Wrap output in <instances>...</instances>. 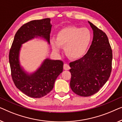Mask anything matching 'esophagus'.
<instances>
[{"label":"esophagus","mask_w":122,"mask_h":122,"mask_svg":"<svg viewBox=\"0 0 122 122\" xmlns=\"http://www.w3.org/2000/svg\"><path fill=\"white\" fill-rule=\"evenodd\" d=\"M70 67L69 65L67 64V63H65L64 65H63V69L65 70H70Z\"/></svg>","instance_id":"obj_1"}]
</instances>
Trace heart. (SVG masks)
Masks as SVG:
<instances>
[{
	"instance_id": "heart-1",
	"label": "heart",
	"mask_w": 122,
	"mask_h": 122,
	"mask_svg": "<svg viewBox=\"0 0 122 122\" xmlns=\"http://www.w3.org/2000/svg\"><path fill=\"white\" fill-rule=\"evenodd\" d=\"M91 40L92 34L88 29L68 26L58 31L56 40L52 39L50 43L55 53H59L63 46L68 57L77 59L85 54Z\"/></svg>"
}]
</instances>
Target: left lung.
Instances as JSON below:
<instances>
[{
    "mask_svg": "<svg viewBox=\"0 0 122 122\" xmlns=\"http://www.w3.org/2000/svg\"><path fill=\"white\" fill-rule=\"evenodd\" d=\"M88 22L93 33L91 45L83 57L70 63V87L82 97L97 93L107 82L112 71V51L107 36Z\"/></svg>",
    "mask_w": 122,
    "mask_h": 122,
    "instance_id": "8db88e82",
    "label": "left lung"
}]
</instances>
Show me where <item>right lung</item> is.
Here are the masks:
<instances>
[{
	"label": "right lung",
	"instance_id": "right-lung-1",
	"mask_svg": "<svg viewBox=\"0 0 122 122\" xmlns=\"http://www.w3.org/2000/svg\"><path fill=\"white\" fill-rule=\"evenodd\" d=\"M50 18L32 20L23 25L15 34L9 52L11 76L15 85L29 97L41 98L49 93L55 82L63 71L61 60L46 58L36 70L29 72L20 61L22 45L34 39H41L50 45V34L52 25Z\"/></svg>",
	"mask_w": 122,
	"mask_h": 122
}]
</instances>
